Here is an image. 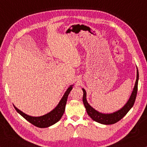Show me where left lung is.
<instances>
[{
    "label": "left lung",
    "mask_w": 147,
    "mask_h": 147,
    "mask_svg": "<svg viewBox=\"0 0 147 147\" xmlns=\"http://www.w3.org/2000/svg\"><path fill=\"white\" fill-rule=\"evenodd\" d=\"M138 80H139V72L137 70V79L136 82L135 86H134V90L132 93L131 94V96L128 102L126 104L123 108L121 109L116 112L111 114H103L98 112L95 109H93L89 105L86 100V93L84 89H82L84 94H83V102L84 106L86 109L87 113L89 116L93 119V121L97 122V123L103 124H115L117 122L121 120L122 118H123L126 114L127 113L129 110L132 108L134 102H135L137 93H138Z\"/></svg>",
    "instance_id": "obj_1"
}]
</instances>
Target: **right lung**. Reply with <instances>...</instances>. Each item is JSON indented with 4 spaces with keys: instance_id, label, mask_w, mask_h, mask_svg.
Instances as JSON below:
<instances>
[{
    "instance_id": "right-lung-1",
    "label": "right lung",
    "mask_w": 147,
    "mask_h": 147,
    "mask_svg": "<svg viewBox=\"0 0 147 147\" xmlns=\"http://www.w3.org/2000/svg\"><path fill=\"white\" fill-rule=\"evenodd\" d=\"M72 86H70L66 91L65 93L64 94L63 98L59 102L58 105L56 106V108L53 109L51 112L46 114V115L41 116V117H31L26 114L22 112L19 109L14 106L16 110L18 112L20 115H21L26 120L30 122L33 125L37 126L39 128H47L49 126L53 125V124L57 123L59 119L61 118L62 115L65 111V105L67 97L69 93L72 90Z\"/></svg>"
}]
</instances>
